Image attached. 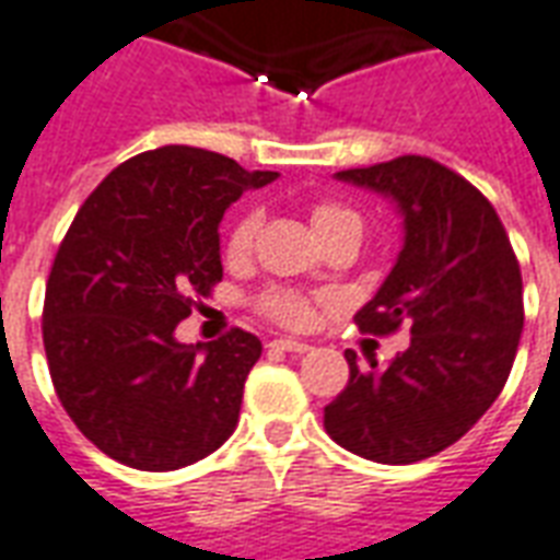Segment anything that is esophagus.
<instances>
[{"label": "esophagus", "mask_w": 560, "mask_h": 560, "mask_svg": "<svg viewBox=\"0 0 560 560\" xmlns=\"http://www.w3.org/2000/svg\"><path fill=\"white\" fill-rule=\"evenodd\" d=\"M272 348H279V351H288V353L312 351V345H308V341H296V339H276L272 341Z\"/></svg>", "instance_id": "obj_1"}]
</instances>
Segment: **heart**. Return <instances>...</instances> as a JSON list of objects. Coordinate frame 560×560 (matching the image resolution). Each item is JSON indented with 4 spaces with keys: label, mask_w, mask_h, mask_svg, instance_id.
<instances>
[{
    "label": "heart",
    "mask_w": 560,
    "mask_h": 560,
    "mask_svg": "<svg viewBox=\"0 0 560 560\" xmlns=\"http://www.w3.org/2000/svg\"><path fill=\"white\" fill-rule=\"evenodd\" d=\"M360 219L353 209L341 207L336 200H315L312 203V221H315L317 233L329 231L332 224L341 221ZM260 231V212L257 209H245L240 219L233 221L231 236H228V257H245L255 245V236ZM257 308L276 324L284 327H305L312 320V300L300 291H288V288H269L257 296Z\"/></svg>",
    "instance_id": "b5f03b06"
}]
</instances>
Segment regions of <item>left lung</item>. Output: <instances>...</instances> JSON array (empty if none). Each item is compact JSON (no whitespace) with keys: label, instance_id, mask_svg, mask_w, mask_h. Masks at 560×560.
Returning <instances> with one entry per match:
<instances>
[{"label":"left lung","instance_id":"1","mask_svg":"<svg viewBox=\"0 0 560 560\" xmlns=\"http://www.w3.org/2000/svg\"><path fill=\"white\" fill-rule=\"evenodd\" d=\"M339 179L399 203L405 245L357 327L372 336L411 329L387 365L357 363L324 408V429L345 450L411 465L456 444L501 396L525 324L522 272L510 236L480 188L425 155L351 167Z\"/></svg>","mask_w":560,"mask_h":560}]
</instances>
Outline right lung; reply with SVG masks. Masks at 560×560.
<instances>
[{
  "mask_svg": "<svg viewBox=\"0 0 560 560\" xmlns=\"http://www.w3.org/2000/svg\"><path fill=\"white\" fill-rule=\"evenodd\" d=\"M276 176L209 149H149L104 176L59 243L42 317L54 389L128 468H185L236 429L260 339L233 327L179 345L173 329L221 281L224 209Z\"/></svg>",
  "mask_w": 560,
  "mask_h": 560,
  "instance_id": "add662e5",
  "label": "right lung"
}]
</instances>
